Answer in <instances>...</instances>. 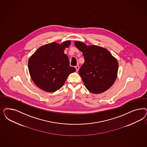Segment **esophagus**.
Wrapping results in <instances>:
<instances>
[{"instance_id":"1","label":"esophagus","mask_w":147,"mask_h":147,"mask_svg":"<svg viewBox=\"0 0 147 147\" xmlns=\"http://www.w3.org/2000/svg\"><path fill=\"white\" fill-rule=\"evenodd\" d=\"M75 69H76V71H78L79 69H80V66L78 65H77V66H75Z\"/></svg>"}]
</instances>
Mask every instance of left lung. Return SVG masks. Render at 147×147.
I'll return each instance as SVG.
<instances>
[{
    "label": "left lung",
    "mask_w": 147,
    "mask_h": 147,
    "mask_svg": "<svg viewBox=\"0 0 147 147\" xmlns=\"http://www.w3.org/2000/svg\"><path fill=\"white\" fill-rule=\"evenodd\" d=\"M75 45L85 59L79 74L86 88L92 94H100L113 85L117 76L118 61L109 51L97 45H86L80 41Z\"/></svg>",
    "instance_id": "left-lung-1"
}]
</instances>
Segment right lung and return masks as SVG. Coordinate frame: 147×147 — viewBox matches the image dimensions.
Returning <instances> with one entry per match:
<instances>
[{
  "mask_svg": "<svg viewBox=\"0 0 147 147\" xmlns=\"http://www.w3.org/2000/svg\"><path fill=\"white\" fill-rule=\"evenodd\" d=\"M70 40L61 44H47L39 47L29 58L28 71L34 84L42 90L53 92L61 89L68 76L76 71L70 66L69 58L64 51Z\"/></svg>",
  "mask_w": 147,
  "mask_h": 147,
  "instance_id": "obj_1",
  "label": "right lung"
}]
</instances>
